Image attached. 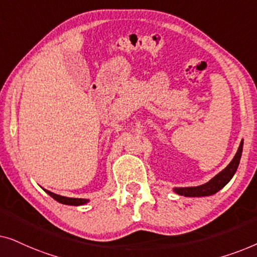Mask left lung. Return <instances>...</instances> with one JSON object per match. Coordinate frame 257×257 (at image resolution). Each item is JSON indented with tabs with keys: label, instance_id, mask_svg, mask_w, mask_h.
I'll list each match as a JSON object with an SVG mask.
<instances>
[{
	"label": "left lung",
	"instance_id": "obj_1",
	"mask_svg": "<svg viewBox=\"0 0 257 257\" xmlns=\"http://www.w3.org/2000/svg\"><path fill=\"white\" fill-rule=\"evenodd\" d=\"M242 150H243V139L241 140L240 146H238L237 152L234 156L233 160L219 174H216L215 177L210 179L206 184L196 186V187H175L173 188L174 193H177L179 195L191 196V198H196V196L200 198V196H209L215 194L220 189H222L230 181V179L234 177L235 172H236L238 167V164H240Z\"/></svg>",
	"mask_w": 257,
	"mask_h": 257
}]
</instances>
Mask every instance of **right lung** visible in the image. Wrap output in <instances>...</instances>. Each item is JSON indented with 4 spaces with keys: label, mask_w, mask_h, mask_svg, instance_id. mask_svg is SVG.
Returning a JSON list of instances; mask_svg holds the SVG:
<instances>
[{
    "label": "right lung",
    "mask_w": 257,
    "mask_h": 257,
    "mask_svg": "<svg viewBox=\"0 0 257 257\" xmlns=\"http://www.w3.org/2000/svg\"><path fill=\"white\" fill-rule=\"evenodd\" d=\"M48 193L51 198H54L56 201L59 203H63V205H70V206H82L85 205V203L89 202V199H76V198H66V196H62L58 194H55V193H51L49 191H45Z\"/></svg>",
    "instance_id": "1"
}]
</instances>
